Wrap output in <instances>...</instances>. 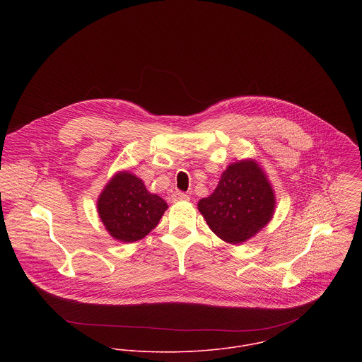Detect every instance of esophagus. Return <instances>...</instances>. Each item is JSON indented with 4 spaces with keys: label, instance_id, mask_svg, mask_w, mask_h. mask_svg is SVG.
<instances>
[{
    "label": "esophagus",
    "instance_id": "obj_1",
    "mask_svg": "<svg viewBox=\"0 0 362 362\" xmlns=\"http://www.w3.org/2000/svg\"><path fill=\"white\" fill-rule=\"evenodd\" d=\"M187 199H189V197H188L187 194L181 192V191H175V192H173V195H171V201H173V202H178V201H187Z\"/></svg>",
    "mask_w": 362,
    "mask_h": 362
}]
</instances>
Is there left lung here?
Here are the masks:
<instances>
[{
    "mask_svg": "<svg viewBox=\"0 0 362 362\" xmlns=\"http://www.w3.org/2000/svg\"><path fill=\"white\" fill-rule=\"evenodd\" d=\"M274 207L273 188L255 160L230 164L214 192L198 204L210 230L230 244L254 237L272 220Z\"/></svg>",
    "mask_w": 362,
    "mask_h": 362,
    "instance_id": "1",
    "label": "left lung"
}]
</instances>
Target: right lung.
I'll return each mask as SVG.
<instances>
[{"mask_svg":"<svg viewBox=\"0 0 362 362\" xmlns=\"http://www.w3.org/2000/svg\"><path fill=\"white\" fill-rule=\"evenodd\" d=\"M167 207L164 199L151 194L144 181L128 171L117 173L98 199L105 230L121 243H135L146 237Z\"/></svg>","mask_w":362,"mask_h":362,"instance_id":"1","label":"right lung"}]
</instances>
